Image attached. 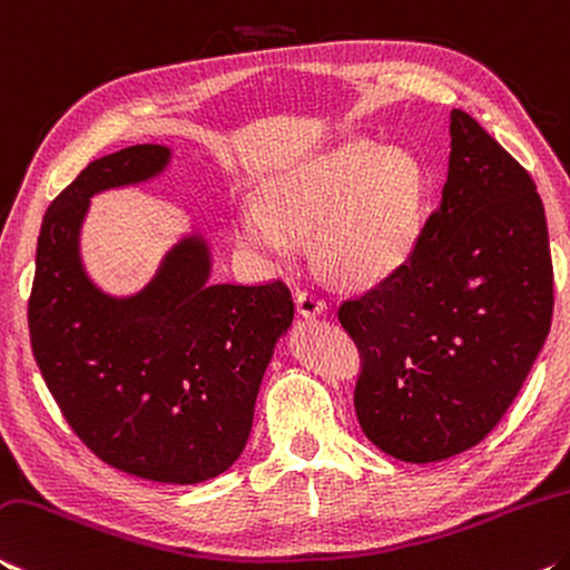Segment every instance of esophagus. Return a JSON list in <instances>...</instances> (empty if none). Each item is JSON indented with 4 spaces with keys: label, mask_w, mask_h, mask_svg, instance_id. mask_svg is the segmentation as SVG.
<instances>
[{
    "label": "esophagus",
    "mask_w": 570,
    "mask_h": 570,
    "mask_svg": "<svg viewBox=\"0 0 570 570\" xmlns=\"http://www.w3.org/2000/svg\"><path fill=\"white\" fill-rule=\"evenodd\" d=\"M295 305H297V313H301L303 318H318V315L325 313V301L321 295H315L313 291L297 293Z\"/></svg>",
    "instance_id": "obj_1"
}]
</instances>
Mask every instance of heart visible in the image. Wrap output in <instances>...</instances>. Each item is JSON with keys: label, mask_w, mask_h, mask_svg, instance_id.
Segmentation results:
<instances>
[{"label": "heart", "mask_w": 570, "mask_h": 570, "mask_svg": "<svg viewBox=\"0 0 570 570\" xmlns=\"http://www.w3.org/2000/svg\"><path fill=\"white\" fill-rule=\"evenodd\" d=\"M424 171L404 148L353 141L259 189V204L235 214L239 247L265 267L297 257L313 229V255L351 283H381L414 255L422 235Z\"/></svg>", "instance_id": "heart-1"}]
</instances>
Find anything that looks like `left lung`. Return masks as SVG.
Listing matches in <instances>:
<instances>
[{"label": "left lung", "mask_w": 570, "mask_h": 570, "mask_svg": "<svg viewBox=\"0 0 570 570\" xmlns=\"http://www.w3.org/2000/svg\"><path fill=\"white\" fill-rule=\"evenodd\" d=\"M442 202L409 263L338 321L358 343L363 434L426 464L480 444L548 338L553 263L530 174L464 110L450 116Z\"/></svg>", "instance_id": "1"}]
</instances>
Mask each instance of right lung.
<instances>
[{
  "instance_id": "1",
  "label": "right lung",
  "mask_w": 570,
  "mask_h": 570,
  "mask_svg": "<svg viewBox=\"0 0 570 570\" xmlns=\"http://www.w3.org/2000/svg\"><path fill=\"white\" fill-rule=\"evenodd\" d=\"M171 148L138 144L88 164L45 212L27 307L45 384L88 450L136 478L197 484L245 450L279 335L293 323L279 283H209L212 252L189 232L134 295L92 283L80 257L90 199L166 171Z\"/></svg>"
}]
</instances>
